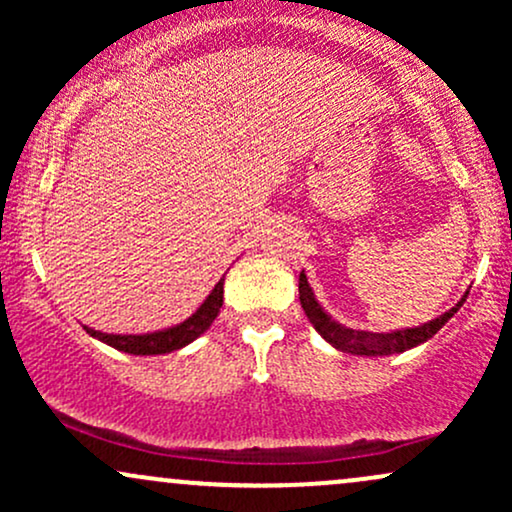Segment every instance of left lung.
<instances>
[{"label":"left lung","mask_w":512,"mask_h":512,"mask_svg":"<svg viewBox=\"0 0 512 512\" xmlns=\"http://www.w3.org/2000/svg\"><path fill=\"white\" fill-rule=\"evenodd\" d=\"M298 296H301V305L308 315V320L313 322V327L320 332V337L325 342H330L334 349L344 351V354H356V356H390V354H402V351L414 349V346L428 342V339L436 334L445 322L450 320L452 315L460 310V305L464 303V296L455 308L443 313L436 320L426 322L421 327H409V330H397V332H387V334H375V332H361V330H349V327L339 325L334 322L330 315L322 310V305L315 301V293L310 289L308 279L301 272L298 276Z\"/></svg>","instance_id":"obj_1"}]
</instances>
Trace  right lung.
Returning a JSON list of instances; mask_svg holds the SVG:
<instances>
[{
    "instance_id": "right-lung-1",
    "label": "right lung",
    "mask_w": 512,
    "mask_h": 512,
    "mask_svg": "<svg viewBox=\"0 0 512 512\" xmlns=\"http://www.w3.org/2000/svg\"><path fill=\"white\" fill-rule=\"evenodd\" d=\"M223 305V279L214 286V291L209 293L207 301L197 308V313L187 317L180 325L168 327V330L151 332V334H105L96 332L91 327L84 325V330L91 337L101 339L108 346H113L117 351H125V354L134 356H154V354H170V351H178L182 346L195 342L199 334L209 330L211 322L216 320Z\"/></svg>"
}]
</instances>
